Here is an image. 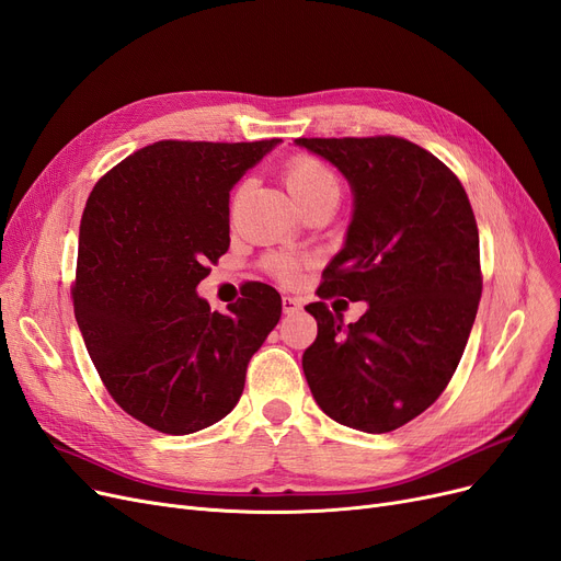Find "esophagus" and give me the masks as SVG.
Masks as SVG:
<instances>
[{
    "label": "esophagus",
    "instance_id": "1",
    "mask_svg": "<svg viewBox=\"0 0 561 561\" xmlns=\"http://www.w3.org/2000/svg\"><path fill=\"white\" fill-rule=\"evenodd\" d=\"M301 311V301L297 297H283V313H299Z\"/></svg>",
    "mask_w": 561,
    "mask_h": 561
}]
</instances>
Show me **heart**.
Returning <instances> with one entry per match:
<instances>
[{"instance_id":"heart-1","label":"heart","mask_w":561,"mask_h":561,"mask_svg":"<svg viewBox=\"0 0 561 561\" xmlns=\"http://www.w3.org/2000/svg\"><path fill=\"white\" fill-rule=\"evenodd\" d=\"M285 183H287L289 195L297 199L299 206L316 199V197L327 195V192H339V181L334 176V171L313 158H297L289 162V167L285 171ZM237 202H239V195H237L234 204ZM276 274L285 283H293L297 278V262L289 257H278Z\"/></svg>"}]
</instances>
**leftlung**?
<instances>
[{
  "instance_id": "obj_1",
  "label": "left lung",
  "mask_w": 561,
  "mask_h": 561,
  "mask_svg": "<svg viewBox=\"0 0 561 561\" xmlns=\"http://www.w3.org/2000/svg\"><path fill=\"white\" fill-rule=\"evenodd\" d=\"M334 164L353 192L343 248L320 297L366 301L351 324L322 301L301 357L320 409L366 434L411 422L446 390L482 293L478 227L465 187L424 148L397 139H295Z\"/></svg>"
}]
</instances>
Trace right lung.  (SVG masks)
Returning <instances> with one entry per match:
<instances>
[{"label": "right lung", "instance_id": "right-lung-1", "mask_svg": "<svg viewBox=\"0 0 561 561\" xmlns=\"http://www.w3.org/2000/svg\"><path fill=\"white\" fill-rule=\"evenodd\" d=\"M280 139L158 141L90 192L73 316L94 369L125 413L171 436L239 403L245 369L280 320V295L253 283L227 311L197 295L229 248V192Z\"/></svg>", "mask_w": 561, "mask_h": 561}]
</instances>
